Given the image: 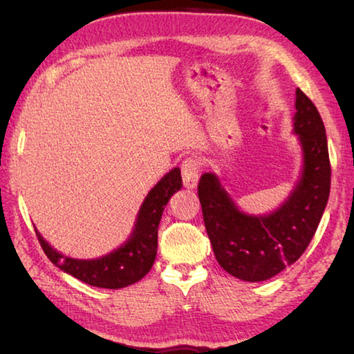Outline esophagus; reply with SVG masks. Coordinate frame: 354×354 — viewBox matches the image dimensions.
<instances>
[{
	"mask_svg": "<svg viewBox=\"0 0 354 354\" xmlns=\"http://www.w3.org/2000/svg\"><path fill=\"white\" fill-rule=\"evenodd\" d=\"M183 173V184L184 187L194 189L198 184V175H200V164L198 160L194 158H187L181 165Z\"/></svg>",
	"mask_w": 354,
	"mask_h": 354,
	"instance_id": "esophagus-1",
	"label": "esophagus"
}]
</instances>
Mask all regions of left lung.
<instances>
[{
  "label": "left lung",
  "mask_w": 354,
  "mask_h": 354,
  "mask_svg": "<svg viewBox=\"0 0 354 354\" xmlns=\"http://www.w3.org/2000/svg\"><path fill=\"white\" fill-rule=\"evenodd\" d=\"M295 133L304 151L303 175L278 211L254 217L239 211L217 176L198 183L203 220L217 262L243 281H263L295 262L313 241L331 189L325 124L308 95L297 88Z\"/></svg>",
  "instance_id": "obj_1"
}]
</instances>
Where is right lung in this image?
Masks as SVG:
<instances>
[{
    "instance_id": "obj_1",
    "label": "right lung",
    "mask_w": 354,
    "mask_h": 354,
    "mask_svg": "<svg viewBox=\"0 0 354 354\" xmlns=\"http://www.w3.org/2000/svg\"><path fill=\"white\" fill-rule=\"evenodd\" d=\"M183 187L181 170L170 173L149 190L137 215V223L129 241L118 250L98 259H71L53 250L35 231L41 250L53 263L82 283L103 289H122L137 283L151 270L158 251V227L170 196Z\"/></svg>"
}]
</instances>
